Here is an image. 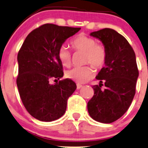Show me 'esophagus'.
Returning a JSON list of instances; mask_svg holds the SVG:
<instances>
[{
	"instance_id": "1",
	"label": "esophagus",
	"mask_w": 148,
	"mask_h": 148,
	"mask_svg": "<svg viewBox=\"0 0 148 148\" xmlns=\"http://www.w3.org/2000/svg\"><path fill=\"white\" fill-rule=\"evenodd\" d=\"M82 87V85H81V84H77V89H81Z\"/></svg>"
}]
</instances>
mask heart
Returning a JSON list of instances; mask_svg holds the SVG:
<instances>
[{
  "instance_id": "heart-1",
  "label": "heart",
  "mask_w": 148,
  "mask_h": 148,
  "mask_svg": "<svg viewBox=\"0 0 148 148\" xmlns=\"http://www.w3.org/2000/svg\"><path fill=\"white\" fill-rule=\"evenodd\" d=\"M71 47L76 51L84 52V64H91L96 68H101L107 60V50L102 45L97 44L96 40L84 34H79L74 37L70 42ZM58 58L64 66L71 63V56L68 48L62 46L58 51ZM94 75V70L89 66H77L68 70L66 76L69 79L78 83H85Z\"/></svg>"
}]
</instances>
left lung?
I'll use <instances>...</instances> for the list:
<instances>
[{"mask_svg":"<svg viewBox=\"0 0 148 148\" xmlns=\"http://www.w3.org/2000/svg\"><path fill=\"white\" fill-rule=\"evenodd\" d=\"M90 36L102 43L107 60L96 77L99 85L92 86L95 94L87 103L88 112L95 120L111 123L126 112L135 95L139 76L136 56L126 38L114 30L104 28Z\"/></svg>","mask_w":148,"mask_h":148,"instance_id":"1","label":"left lung"}]
</instances>
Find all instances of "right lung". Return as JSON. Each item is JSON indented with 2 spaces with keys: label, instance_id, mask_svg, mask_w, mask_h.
<instances>
[{
  "label": "right lung",
  "instance_id": "add662e5",
  "mask_svg": "<svg viewBox=\"0 0 148 148\" xmlns=\"http://www.w3.org/2000/svg\"><path fill=\"white\" fill-rule=\"evenodd\" d=\"M80 29L46 23L28 34L18 53L19 95L25 108L37 120L51 122L64 114L67 99L77 85L68 79L50 84V79L63 77L58 51Z\"/></svg>",
  "mask_w": 148,
  "mask_h": 148
}]
</instances>
